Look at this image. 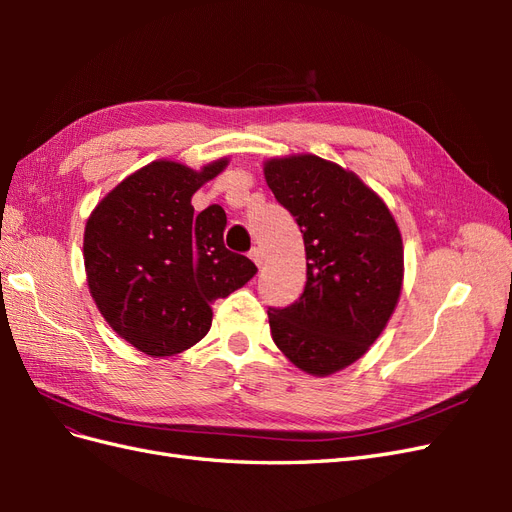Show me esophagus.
Returning <instances> with one entry per match:
<instances>
[{
    "label": "esophagus",
    "mask_w": 512,
    "mask_h": 512,
    "mask_svg": "<svg viewBox=\"0 0 512 512\" xmlns=\"http://www.w3.org/2000/svg\"><path fill=\"white\" fill-rule=\"evenodd\" d=\"M250 258L254 260V265H256V267H260V265H262V252H260V247H252Z\"/></svg>",
    "instance_id": "34e87169"
}]
</instances>
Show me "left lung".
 Here are the masks:
<instances>
[{
    "instance_id": "obj_1",
    "label": "left lung",
    "mask_w": 512,
    "mask_h": 512,
    "mask_svg": "<svg viewBox=\"0 0 512 512\" xmlns=\"http://www.w3.org/2000/svg\"><path fill=\"white\" fill-rule=\"evenodd\" d=\"M265 179L297 220L305 290L269 309L275 346L318 378L359 361L391 320L404 286V243L384 200L335 162L312 153L271 158Z\"/></svg>"
}]
</instances>
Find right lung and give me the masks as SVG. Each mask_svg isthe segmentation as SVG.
I'll return each instance as SVG.
<instances>
[{
    "label": "right lung",
    "instance_id": "1",
    "mask_svg": "<svg viewBox=\"0 0 512 512\" xmlns=\"http://www.w3.org/2000/svg\"><path fill=\"white\" fill-rule=\"evenodd\" d=\"M228 166L194 170L156 160L123 179L91 211L83 258L87 286L111 329L149 356H175L211 329V303L245 286L254 262L224 245L226 213L198 215L192 196Z\"/></svg>",
    "mask_w": 512,
    "mask_h": 512
}]
</instances>
